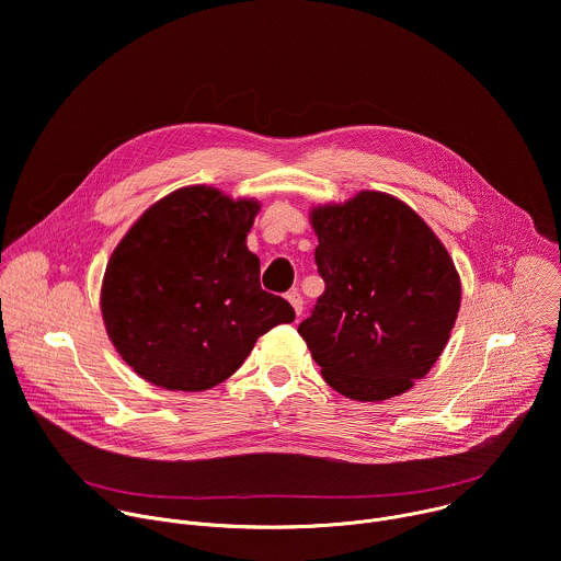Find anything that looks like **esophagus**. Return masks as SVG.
<instances>
[{
    "mask_svg": "<svg viewBox=\"0 0 561 561\" xmlns=\"http://www.w3.org/2000/svg\"><path fill=\"white\" fill-rule=\"evenodd\" d=\"M286 297H288L290 306L295 308V312L301 314V310H304V297H301V293H299V290H290Z\"/></svg>",
    "mask_w": 561,
    "mask_h": 561,
    "instance_id": "obj_1",
    "label": "esophagus"
}]
</instances>
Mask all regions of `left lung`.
<instances>
[{"instance_id":"8db88e82","label":"left lung","mask_w":561,"mask_h":561,"mask_svg":"<svg viewBox=\"0 0 561 561\" xmlns=\"http://www.w3.org/2000/svg\"><path fill=\"white\" fill-rule=\"evenodd\" d=\"M314 264L327 288L297 333L329 386L381 402L422 379L442 355L461 284L435 232L383 193L312 210Z\"/></svg>"}]
</instances>
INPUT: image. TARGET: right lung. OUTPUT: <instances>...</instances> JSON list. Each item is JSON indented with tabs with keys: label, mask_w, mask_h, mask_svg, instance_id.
<instances>
[{
	"label": "right lung",
	"mask_w": 561,
	"mask_h": 561,
	"mask_svg": "<svg viewBox=\"0 0 561 561\" xmlns=\"http://www.w3.org/2000/svg\"><path fill=\"white\" fill-rule=\"evenodd\" d=\"M257 202L188 186L150 206L108 260L102 314L111 342L144 379L206 390L244 364L293 306L260 284L247 249Z\"/></svg>",
	"instance_id": "add662e5"
}]
</instances>
